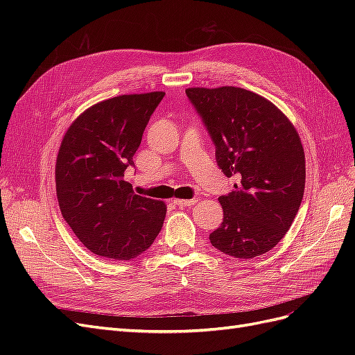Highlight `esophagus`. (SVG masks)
Segmentation results:
<instances>
[{
	"label": "esophagus",
	"instance_id": "esophagus-1",
	"mask_svg": "<svg viewBox=\"0 0 355 355\" xmlns=\"http://www.w3.org/2000/svg\"><path fill=\"white\" fill-rule=\"evenodd\" d=\"M198 201V198H191V200H182V198H178V200H175L173 202L176 204V206H179V207H191V206H194V204Z\"/></svg>",
	"mask_w": 355,
	"mask_h": 355
}]
</instances>
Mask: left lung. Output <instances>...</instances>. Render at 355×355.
Listing matches in <instances>:
<instances>
[{"label": "left lung", "mask_w": 355, "mask_h": 355, "mask_svg": "<svg viewBox=\"0 0 355 355\" xmlns=\"http://www.w3.org/2000/svg\"><path fill=\"white\" fill-rule=\"evenodd\" d=\"M185 92L216 146L219 168L239 179L232 192L219 197L223 220L210 243L240 259L270 252L304 197L305 154L295 125L250 90L223 85Z\"/></svg>", "instance_id": "obj_1"}]
</instances>
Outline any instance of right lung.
Returning a JSON list of instances; mask_svg holds the SVG:
<instances>
[{
	"mask_svg": "<svg viewBox=\"0 0 355 355\" xmlns=\"http://www.w3.org/2000/svg\"><path fill=\"white\" fill-rule=\"evenodd\" d=\"M164 92L121 94L75 118L56 159V194L63 219L87 249L128 261L145 252L163 227V201L133 192L124 171Z\"/></svg>",
	"mask_w": 355,
	"mask_h": 355,
	"instance_id": "add662e5",
	"label": "right lung"
}]
</instances>
